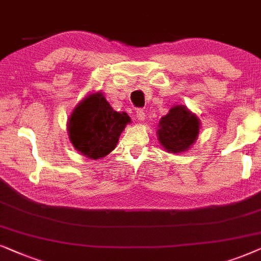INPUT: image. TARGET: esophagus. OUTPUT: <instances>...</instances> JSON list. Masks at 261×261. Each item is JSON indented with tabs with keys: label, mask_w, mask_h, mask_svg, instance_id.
<instances>
[{
	"label": "esophagus",
	"mask_w": 261,
	"mask_h": 261,
	"mask_svg": "<svg viewBox=\"0 0 261 261\" xmlns=\"http://www.w3.org/2000/svg\"><path fill=\"white\" fill-rule=\"evenodd\" d=\"M136 117H137V119L140 120V121H143L144 120V111L142 110V109H138L136 111Z\"/></svg>",
	"instance_id": "1"
}]
</instances>
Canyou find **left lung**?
I'll list each match as a JSON object with an SVG mask.
<instances>
[{"mask_svg":"<svg viewBox=\"0 0 261 261\" xmlns=\"http://www.w3.org/2000/svg\"><path fill=\"white\" fill-rule=\"evenodd\" d=\"M199 126L196 114L187 110L186 106L176 105L160 120L158 138L168 152H184L196 142Z\"/></svg>","mask_w":261,"mask_h":261,"instance_id":"8db88e82","label":"left lung"}]
</instances>
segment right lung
<instances>
[{"label": "right lung", "instance_id": "obj_1", "mask_svg": "<svg viewBox=\"0 0 261 261\" xmlns=\"http://www.w3.org/2000/svg\"><path fill=\"white\" fill-rule=\"evenodd\" d=\"M130 121L127 113L111 107L102 93H92L72 111L68 121L69 138L82 155L98 160L116 148Z\"/></svg>", "mask_w": 261, "mask_h": 261}]
</instances>
